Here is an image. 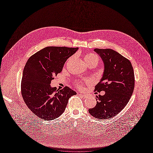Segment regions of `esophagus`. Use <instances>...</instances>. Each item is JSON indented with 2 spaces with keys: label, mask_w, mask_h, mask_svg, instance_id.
I'll list each match as a JSON object with an SVG mask.
<instances>
[{
  "label": "esophagus",
  "mask_w": 153,
  "mask_h": 153,
  "mask_svg": "<svg viewBox=\"0 0 153 153\" xmlns=\"http://www.w3.org/2000/svg\"><path fill=\"white\" fill-rule=\"evenodd\" d=\"M79 95L80 96H82V97H86V96L85 94H82V93H79Z\"/></svg>",
  "instance_id": "1"
}]
</instances>
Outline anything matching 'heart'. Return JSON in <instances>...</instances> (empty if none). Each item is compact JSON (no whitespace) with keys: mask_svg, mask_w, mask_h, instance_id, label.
<instances>
[{"mask_svg":"<svg viewBox=\"0 0 153 153\" xmlns=\"http://www.w3.org/2000/svg\"><path fill=\"white\" fill-rule=\"evenodd\" d=\"M85 62H86V63L90 62L93 61V60H96V61H97V62H98V61H99V58H98V57H97L96 54H93V53H88V54H87L85 56ZM77 85H78V86H79V87H82V83L79 82V83H77Z\"/></svg>","mask_w":153,"mask_h":153,"instance_id":"obj_1","label":"heart"}]
</instances>
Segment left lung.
I'll use <instances>...</instances> for the list:
<instances>
[{
	"label": "left lung",
	"mask_w": 153,
	"mask_h": 153,
	"mask_svg": "<svg viewBox=\"0 0 153 153\" xmlns=\"http://www.w3.org/2000/svg\"><path fill=\"white\" fill-rule=\"evenodd\" d=\"M102 59L104 71L95 91H104L96 96V105L88 110L95 118L107 119L116 116L126 106L134 88V73L131 62L112 49L94 50Z\"/></svg>",
	"instance_id": "left-lung-1"
}]
</instances>
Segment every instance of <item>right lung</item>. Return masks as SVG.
<instances>
[{
  "mask_svg": "<svg viewBox=\"0 0 153 153\" xmlns=\"http://www.w3.org/2000/svg\"><path fill=\"white\" fill-rule=\"evenodd\" d=\"M78 48L47 47L27 60L21 82V93L30 110L45 120L59 117L68 99L77 93L68 86L57 90L50 86L54 76L60 73L67 60Z\"/></svg>",
  "mask_w": 153,
  "mask_h": 153,
  "instance_id": "obj_1",
  "label": "right lung"
}]
</instances>
